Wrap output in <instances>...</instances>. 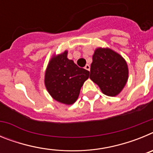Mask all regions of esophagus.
<instances>
[{
    "instance_id": "esophagus-1",
    "label": "esophagus",
    "mask_w": 153,
    "mask_h": 153,
    "mask_svg": "<svg viewBox=\"0 0 153 153\" xmlns=\"http://www.w3.org/2000/svg\"><path fill=\"white\" fill-rule=\"evenodd\" d=\"M85 69H86V70H88V71H90V66L89 64H86V66H85V67H84Z\"/></svg>"
}]
</instances>
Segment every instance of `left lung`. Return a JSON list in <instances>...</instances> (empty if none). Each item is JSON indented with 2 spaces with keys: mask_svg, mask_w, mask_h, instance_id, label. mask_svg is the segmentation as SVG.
Here are the masks:
<instances>
[{
  "mask_svg": "<svg viewBox=\"0 0 153 153\" xmlns=\"http://www.w3.org/2000/svg\"><path fill=\"white\" fill-rule=\"evenodd\" d=\"M128 75L126 62L120 54L108 48L96 50L90 78L100 86L105 95H118L126 83Z\"/></svg>",
  "mask_w": 153,
  "mask_h": 153,
  "instance_id": "obj_1",
  "label": "left lung"
}]
</instances>
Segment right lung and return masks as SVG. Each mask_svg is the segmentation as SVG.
<instances>
[{"instance_id": "add662e5", "label": "right lung", "mask_w": 153, "mask_h": 153, "mask_svg": "<svg viewBox=\"0 0 153 153\" xmlns=\"http://www.w3.org/2000/svg\"><path fill=\"white\" fill-rule=\"evenodd\" d=\"M90 72L67 58V51L51 59L45 74V86L55 100L70 105L75 102Z\"/></svg>"}]
</instances>
